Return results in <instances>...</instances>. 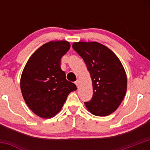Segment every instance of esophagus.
I'll return each instance as SVG.
<instances>
[{"instance_id": "esophagus-1", "label": "esophagus", "mask_w": 150, "mask_h": 150, "mask_svg": "<svg viewBox=\"0 0 150 150\" xmlns=\"http://www.w3.org/2000/svg\"><path fill=\"white\" fill-rule=\"evenodd\" d=\"M75 83L77 86V87H78V86H79V83H80V80L79 79L77 80V81L75 82Z\"/></svg>"}]
</instances>
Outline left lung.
<instances>
[{
    "label": "left lung",
    "instance_id": "obj_1",
    "mask_svg": "<svg viewBox=\"0 0 150 150\" xmlns=\"http://www.w3.org/2000/svg\"><path fill=\"white\" fill-rule=\"evenodd\" d=\"M72 48L84 60L91 77L93 93L86 107L94 115H109L126 93L127 77L121 62L110 48L97 42L73 43Z\"/></svg>",
    "mask_w": 150,
    "mask_h": 150
}]
</instances>
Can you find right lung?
I'll use <instances>...</instances> for the list:
<instances>
[{
    "mask_svg": "<svg viewBox=\"0 0 150 150\" xmlns=\"http://www.w3.org/2000/svg\"><path fill=\"white\" fill-rule=\"evenodd\" d=\"M70 48L69 42L51 41L36 50L22 72L20 88L29 108L43 118H51L61 110L69 93L77 90L66 79L61 59Z\"/></svg>",
    "mask_w": 150,
    "mask_h": 150,
    "instance_id": "right-lung-1",
    "label": "right lung"
}]
</instances>
